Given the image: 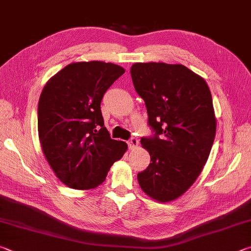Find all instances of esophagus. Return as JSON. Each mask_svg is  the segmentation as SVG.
I'll list each match as a JSON object with an SVG mask.
<instances>
[{
    "mask_svg": "<svg viewBox=\"0 0 251 251\" xmlns=\"http://www.w3.org/2000/svg\"><path fill=\"white\" fill-rule=\"evenodd\" d=\"M127 144H128L129 150H135V148L138 146V141L135 137H131V138L128 139V142H127Z\"/></svg>",
    "mask_w": 251,
    "mask_h": 251,
    "instance_id": "1",
    "label": "esophagus"
}]
</instances>
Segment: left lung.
Returning a JSON list of instances; mask_svg holds the SVG:
<instances>
[{"label":"left lung","instance_id":"obj_1","mask_svg":"<svg viewBox=\"0 0 251 251\" xmlns=\"http://www.w3.org/2000/svg\"><path fill=\"white\" fill-rule=\"evenodd\" d=\"M130 75L152 131L141 139L151 163L137 174L139 186L152 199L171 201L194 184L210 154L216 118L209 87L180 64L135 63Z\"/></svg>","mask_w":251,"mask_h":251}]
</instances>
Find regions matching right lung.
I'll return each instance as SVG.
<instances>
[{
    "label": "right lung",
    "mask_w": 251,
    "mask_h": 251,
    "mask_svg": "<svg viewBox=\"0 0 251 251\" xmlns=\"http://www.w3.org/2000/svg\"><path fill=\"white\" fill-rule=\"evenodd\" d=\"M123 67L99 61L72 63L42 91L37 127L42 150L63 184L74 189L95 188L127 150L104 126L100 103Z\"/></svg>",
    "instance_id": "obj_1"
}]
</instances>
